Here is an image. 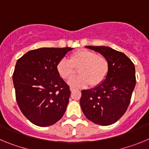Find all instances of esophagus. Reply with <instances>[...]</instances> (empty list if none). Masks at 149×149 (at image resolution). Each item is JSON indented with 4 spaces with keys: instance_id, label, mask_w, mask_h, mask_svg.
Segmentation results:
<instances>
[{
    "instance_id": "34e87169",
    "label": "esophagus",
    "mask_w": 149,
    "mask_h": 149,
    "mask_svg": "<svg viewBox=\"0 0 149 149\" xmlns=\"http://www.w3.org/2000/svg\"><path fill=\"white\" fill-rule=\"evenodd\" d=\"M76 90H77V89H74V88H72V87H70V91L71 92H74V91H76Z\"/></svg>"
}]
</instances>
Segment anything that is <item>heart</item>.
Masks as SVG:
<instances>
[{"mask_svg":"<svg viewBox=\"0 0 149 149\" xmlns=\"http://www.w3.org/2000/svg\"><path fill=\"white\" fill-rule=\"evenodd\" d=\"M56 72L61 78L68 80L78 69L79 75L73 77L68 84L72 87H91L101 85L106 80L110 70V62L104 55L82 49L72 53L68 60L61 59L56 63Z\"/></svg>","mask_w":149,"mask_h":149,"instance_id":"obj_1","label":"heart"}]
</instances>
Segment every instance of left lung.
Wrapping results in <instances>:
<instances>
[{
	"mask_svg": "<svg viewBox=\"0 0 149 149\" xmlns=\"http://www.w3.org/2000/svg\"><path fill=\"white\" fill-rule=\"evenodd\" d=\"M106 56L110 70L106 80L92 89L81 91L80 104L85 116L100 125H110L124 115L135 85V66L120 51L106 46H86Z\"/></svg>",
	"mask_w": 149,
	"mask_h": 149,
	"instance_id": "obj_1",
	"label": "left lung"
}]
</instances>
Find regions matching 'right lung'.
<instances>
[{
  "mask_svg": "<svg viewBox=\"0 0 149 149\" xmlns=\"http://www.w3.org/2000/svg\"><path fill=\"white\" fill-rule=\"evenodd\" d=\"M73 48L32 50L16 62L13 74L17 104L36 125L47 127L65 113L71 92L56 72V63Z\"/></svg>",
  "mask_w": 149,
  "mask_h": 149,
  "instance_id": "obj_1",
  "label": "right lung"
}]
</instances>
